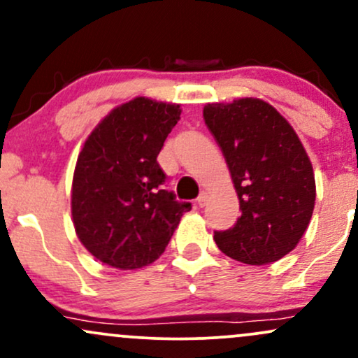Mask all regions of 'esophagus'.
Wrapping results in <instances>:
<instances>
[{"mask_svg": "<svg viewBox=\"0 0 358 358\" xmlns=\"http://www.w3.org/2000/svg\"><path fill=\"white\" fill-rule=\"evenodd\" d=\"M207 200H208V193L202 192L199 195V199H196V205H199V207H205V205H207Z\"/></svg>", "mask_w": 358, "mask_h": 358, "instance_id": "1", "label": "esophagus"}]
</instances>
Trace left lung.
Here are the masks:
<instances>
[{
    "label": "left lung",
    "instance_id": "1",
    "mask_svg": "<svg viewBox=\"0 0 358 358\" xmlns=\"http://www.w3.org/2000/svg\"><path fill=\"white\" fill-rule=\"evenodd\" d=\"M203 119L220 146L239 196L241 217L213 239L225 256L250 266L279 261L308 229L315 175L293 127L261 99L207 104Z\"/></svg>",
    "mask_w": 358,
    "mask_h": 358
}]
</instances>
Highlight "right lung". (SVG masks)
<instances>
[{
    "instance_id": "obj_1",
    "label": "right lung",
    "mask_w": 358,
    "mask_h": 358,
    "mask_svg": "<svg viewBox=\"0 0 358 358\" xmlns=\"http://www.w3.org/2000/svg\"><path fill=\"white\" fill-rule=\"evenodd\" d=\"M178 104L136 97L113 109L85 139L72 182V219L84 248L104 264L138 269L165 252L192 203L163 187L158 158Z\"/></svg>"
}]
</instances>
